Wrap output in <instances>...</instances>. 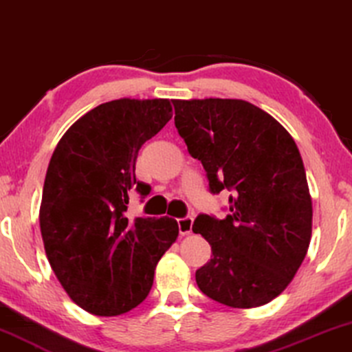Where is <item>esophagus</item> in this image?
Wrapping results in <instances>:
<instances>
[{
	"label": "esophagus",
	"instance_id": "34e87169",
	"mask_svg": "<svg viewBox=\"0 0 352 352\" xmlns=\"http://www.w3.org/2000/svg\"><path fill=\"white\" fill-rule=\"evenodd\" d=\"M192 224H194V219H192V218L177 219V228H179V234L181 235H189L192 232Z\"/></svg>",
	"mask_w": 352,
	"mask_h": 352
}]
</instances>
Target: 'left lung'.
I'll list each match as a JSON object with an SVG mask.
<instances>
[{
    "label": "left lung",
    "mask_w": 352,
    "mask_h": 352,
    "mask_svg": "<svg viewBox=\"0 0 352 352\" xmlns=\"http://www.w3.org/2000/svg\"><path fill=\"white\" fill-rule=\"evenodd\" d=\"M175 124L201 162L213 194L228 189L224 219L197 216L192 230L213 258L197 285L221 305L250 309L293 280L312 234V200L300 151L272 115L242 99H173Z\"/></svg>",
    "instance_id": "1"
}]
</instances>
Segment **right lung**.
Instances as JSON below:
<instances>
[{
	"mask_svg": "<svg viewBox=\"0 0 352 352\" xmlns=\"http://www.w3.org/2000/svg\"><path fill=\"white\" fill-rule=\"evenodd\" d=\"M173 117L168 99L100 104L67 129L52 153L40 206L45 252L70 300L112 317L146 300L160 258L176 242V219L128 218L139 148Z\"/></svg>",
	"mask_w": 352,
	"mask_h": 352,
	"instance_id": "1",
	"label": "right lung"
}]
</instances>
